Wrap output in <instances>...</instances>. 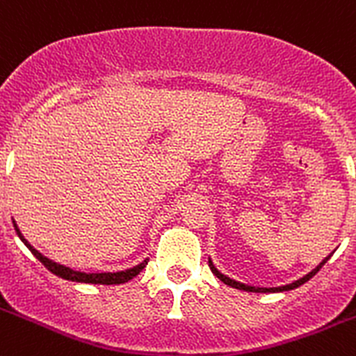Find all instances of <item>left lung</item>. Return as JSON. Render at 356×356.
Instances as JSON below:
<instances>
[{
	"mask_svg": "<svg viewBox=\"0 0 356 356\" xmlns=\"http://www.w3.org/2000/svg\"><path fill=\"white\" fill-rule=\"evenodd\" d=\"M328 258H330V257L325 258V260L321 261V264L318 265V267L314 268V270H311L307 275H304V277H302V279H298V281H295V283H291V284H286V286H279V288H257V286H248V284L237 283V281H234V279H230V277H227V275L221 274V272H219L218 268H216L214 265L211 264V260H209V267H211L212 274L218 275V277L221 279V281H223L225 284H228V286L237 288V290H244V291H257V293H267V291H288V290H293V288H298V286H300V284H304L305 281H309V279L313 277V275H316V272L320 270V268L323 267L325 264H327Z\"/></svg>",
	"mask_w": 356,
	"mask_h": 356,
	"instance_id": "left-lung-1",
	"label": "left lung"
}]
</instances>
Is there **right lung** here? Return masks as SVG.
<instances>
[{"instance_id":"1","label":"right lung","mask_w":356,"mask_h":356,"mask_svg":"<svg viewBox=\"0 0 356 356\" xmlns=\"http://www.w3.org/2000/svg\"><path fill=\"white\" fill-rule=\"evenodd\" d=\"M13 227H15V232H17V235L21 237V241L24 242V244L29 248V251L35 254L36 260L42 261L43 267H47L52 274L59 275V277H63V279H68V281H77V283H91V284H122V283H128L129 279H133L135 275L140 274L149 261V260H144L140 265H137V267L128 268V270H122V272H114V274H112V272H102V274H86V272L72 270V268L63 267V265L56 264V261L49 260V258H45L43 254H40L38 251H36V249L33 248V245L29 244L24 237H22V234L19 232V228H17V225L13 223Z\"/></svg>"}]
</instances>
